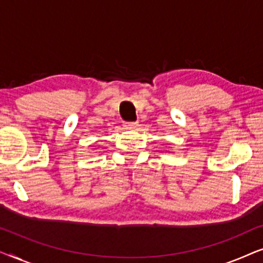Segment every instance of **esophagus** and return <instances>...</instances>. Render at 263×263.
Here are the masks:
<instances>
[{
  "instance_id": "obj_1",
  "label": "esophagus",
  "mask_w": 263,
  "mask_h": 263,
  "mask_svg": "<svg viewBox=\"0 0 263 263\" xmlns=\"http://www.w3.org/2000/svg\"><path fill=\"white\" fill-rule=\"evenodd\" d=\"M136 125H138V122H125V123H124V127L128 128V129L135 128Z\"/></svg>"
}]
</instances>
